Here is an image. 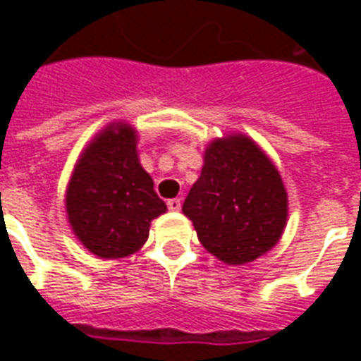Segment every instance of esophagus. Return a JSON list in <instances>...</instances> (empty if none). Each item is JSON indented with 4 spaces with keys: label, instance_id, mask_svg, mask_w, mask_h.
I'll return each instance as SVG.
<instances>
[{
    "label": "esophagus",
    "instance_id": "1",
    "mask_svg": "<svg viewBox=\"0 0 361 361\" xmlns=\"http://www.w3.org/2000/svg\"><path fill=\"white\" fill-rule=\"evenodd\" d=\"M168 209L173 212H178L181 209V199H170L168 201Z\"/></svg>",
    "mask_w": 361,
    "mask_h": 361
}]
</instances>
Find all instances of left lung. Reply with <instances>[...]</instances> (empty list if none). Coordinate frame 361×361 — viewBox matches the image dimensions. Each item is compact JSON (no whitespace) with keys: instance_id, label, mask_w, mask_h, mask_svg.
<instances>
[{"instance_id":"1","label":"left lung","mask_w":361,"mask_h":361,"mask_svg":"<svg viewBox=\"0 0 361 361\" xmlns=\"http://www.w3.org/2000/svg\"><path fill=\"white\" fill-rule=\"evenodd\" d=\"M203 247L228 265L271 251L286 228L288 195L271 158L242 133L204 150V164L183 203Z\"/></svg>"}]
</instances>
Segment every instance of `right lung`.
Returning <instances> with one entry per match:
<instances>
[{"mask_svg": "<svg viewBox=\"0 0 361 361\" xmlns=\"http://www.w3.org/2000/svg\"><path fill=\"white\" fill-rule=\"evenodd\" d=\"M66 211L77 240L96 257H127L147 242L150 222L166 212V203L142 170L129 123H110L82 150L67 185Z\"/></svg>", "mask_w": 361, "mask_h": 361, "instance_id": "add662e5", "label": "right lung"}]
</instances>
